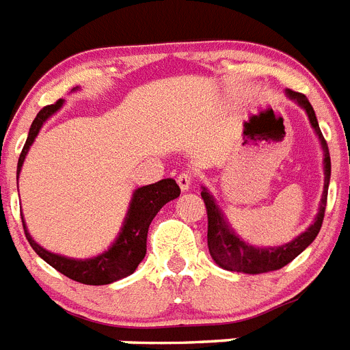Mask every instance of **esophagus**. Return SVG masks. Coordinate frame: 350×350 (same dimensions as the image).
<instances>
[{
    "mask_svg": "<svg viewBox=\"0 0 350 350\" xmlns=\"http://www.w3.org/2000/svg\"><path fill=\"white\" fill-rule=\"evenodd\" d=\"M192 181H193V176L190 174V172H181V174L178 176V185H180V189L183 190V192L192 187Z\"/></svg>",
    "mask_w": 350,
    "mask_h": 350,
    "instance_id": "1",
    "label": "esophagus"
}]
</instances>
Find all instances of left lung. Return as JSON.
<instances>
[{
	"label": "left lung",
	"mask_w": 350,
	"mask_h": 350,
	"mask_svg": "<svg viewBox=\"0 0 350 350\" xmlns=\"http://www.w3.org/2000/svg\"><path fill=\"white\" fill-rule=\"evenodd\" d=\"M290 98L295 103H299L304 110H306L308 117H310L311 126L315 128L317 135H319L322 149H324V193H322V201H320L319 213L315 217V222L308 228L302 234H299L297 239L290 243H284L281 247H267L258 249L247 245V243L240 240L237 234L231 231L228 222L224 220L222 213H220L219 206L215 204L213 198L206 190H202V201L206 206L208 213V251L210 256L215 260L219 267L226 270H233V272H243V274H263V272H270V270H280L284 265H288L290 261L301 254L304 249L310 245L315 237L319 234L320 228H322V220H324L325 204H327V187H329V176H331V158L329 149H327V142H325L324 135L320 131L319 122H317L315 111L310 105L308 98L301 92H293V90H286Z\"/></svg>",
	"instance_id": "8db88e82"
}]
</instances>
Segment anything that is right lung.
I'll use <instances>...</instances> for the list:
<instances>
[{"instance_id":"1","label":"right lung","mask_w":350,"mask_h":350,"mask_svg":"<svg viewBox=\"0 0 350 350\" xmlns=\"http://www.w3.org/2000/svg\"><path fill=\"white\" fill-rule=\"evenodd\" d=\"M62 103L64 101L58 99L55 105L44 107L31 122L30 133H28L25 148L21 151L19 161H17V176H19V170L23 167L26 152L33 144L39 130L42 128L44 122L62 107ZM178 196H180V187L170 178L135 190L119 239L107 252H103L96 258H90V260H70V258L53 254V252L40 247L39 243L31 239L30 233L26 231L25 222H23V228H25V234L31 249L53 269H57L60 274L83 284H110L117 280H122L126 275L133 274L135 269L146 256V251H148L149 224L160 211V208Z\"/></svg>"}]
</instances>
